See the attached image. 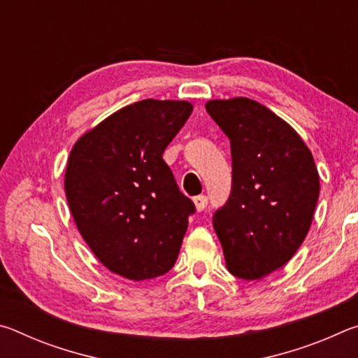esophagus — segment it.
<instances>
[{"label":"esophagus","instance_id":"34e87169","mask_svg":"<svg viewBox=\"0 0 358 358\" xmlns=\"http://www.w3.org/2000/svg\"><path fill=\"white\" fill-rule=\"evenodd\" d=\"M207 203H208L207 196H196V197H194V205H196V210L197 211L205 210V207H207Z\"/></svg>","mask_w":358,"mask_h":358}]
</instances>
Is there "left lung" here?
Returning a JSON list of instances; mask_svg holds the SVG:
<instances>
[{
	"label": "left lung",
	"mask_w": 358,
	"mask_h": 358,
	"mask_svg": "<svg viewBox=\"0 0 358 358\" xmlns=\"http://www.w3.org/2000/svg\"><path fill=\"white\" fill-rule=\"evenodd\" d=\"M230 141L232 191L213 216L227 270L252 281L286 265L311 227L319 173L296 131L250 98L211 99Z\"/></svg>",
	"instance_id": "left-lung-1"
}]
</instances>
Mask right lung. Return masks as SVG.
<instances>
[{
  "label": "right lung",
  "instance_id": "1",
  "mask_svg": "<svg viewBox=\"0 0 358 358\" xmlns=\"http://www.w3.org/2000/svg\"><path fill=\"white\" fill-rule=\"evenodd\" d=\"M192 112L187 101L143 99L85 132L64 191L78 232L108 270L132 281L172 268L194 203L162 159Z\"/></svg>",
  "mask_w": 358,
  "mask_h": 358
}]
</instances>
